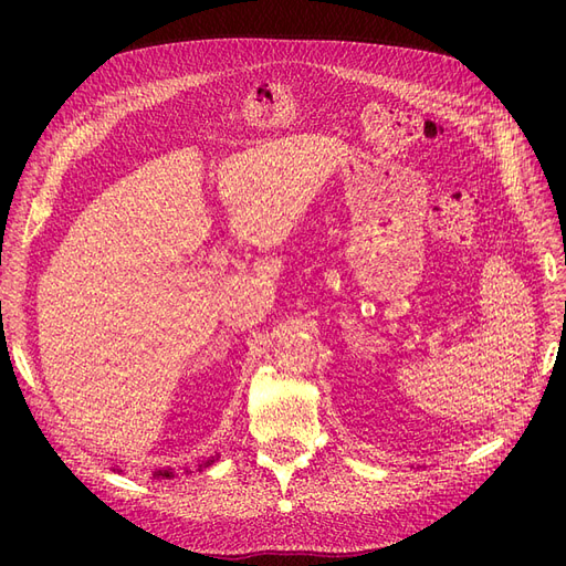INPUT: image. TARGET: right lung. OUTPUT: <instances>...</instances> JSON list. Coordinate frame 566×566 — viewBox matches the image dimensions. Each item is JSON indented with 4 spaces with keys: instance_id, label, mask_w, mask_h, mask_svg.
<instances>
[{
    "instance_id": "right-lung-1",
    "label": "right lung",
    "mask_w": 566,
    "mask_h": 566,
    "mask_svg": "<svg viewBox=\"0 0 566 566\" xmlns=\"http://www.w3.org/2000/svg\"><path fill=\"white\" fill-rule=\"evenodd\" d=\"M214 460H217V455H210V458H202V460H198V470H202V468H210ZM115 470H117V472H123V470H119L117 465H115ZM181 472H188V470H186V468H181ZM175 474H177V470H175V468H163V470H156V472H153V476H158V479H172Z\"/></svg>"
}]
</instances>
